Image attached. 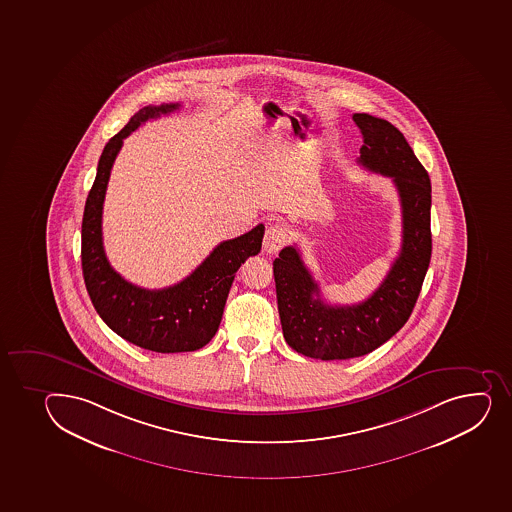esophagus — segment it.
I'll return each mask as SVG.
<instances>
[{"instance_id": "obj_1", "label": "esophagus", "mask_w": 512, "mask_h": 512, "mask_svg": "<svg viewBox=\"0 0 512 512\" xmlns=\"http://www.w3.org/2000/svg\"><path fill=\"white\" fill-rule=\"evenodd\" d=\"M290 232L289 228L280 223H275L272 227L265 230L264 235V250L267 253L279 252L280 248L284 247L285 243L289 242Z\"/></svg>"}]
</instances>
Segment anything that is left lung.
<instances>
[{
    "mask_svg": "<svg viewBox=\"0 0 512 512\" xmlns=\"http://www.w3.org/2000/svg\"><path fill=\"white\" fill-rule=\"evenodd\" d=\"M353 121L364 141L358 163L391 178L398 190L403 238L380 287L353 306L322 301L299 248L280 250L274 277L285 341L297 353L322 361L359 358L393 338L417 304L432 257V185L427 169L391 122L369 114H354Z\"/></svg>",
    "mask_w": 512,
    "mask_h": 512,
    "instance_id": "left-lung-1",
    "label": "left lung"
}]
</instances>
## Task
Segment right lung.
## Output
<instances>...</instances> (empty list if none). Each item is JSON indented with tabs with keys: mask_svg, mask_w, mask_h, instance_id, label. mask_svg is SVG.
Segmentation results:
<instances>
[{
	"mask_svg": "<svg viewBox=\"0 0 512 512\" xmlns=\"http://www.w3.org/2000/svg\"><path fill=\"white\" fill-rule=\"evenodd\" d=\"M176 109L180 104L143 107L112 137L99 159L82 218V272L95 311L122 339L154 353H185L210 343L235 274L248 257L260 252L265 230L260 223L216 245L186 279L166 289L137 287L112 269L102 243V206L112 164L132 131Z\"/></svg>",
	"mask_w": 512,
	"mask_h": 512,
	"instance_id": "add662e5",
	"label": "right lung"
}]
</instances>
